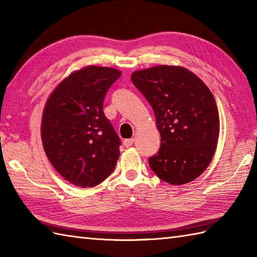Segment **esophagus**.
<instances>
[{"label": "esophagus", "instance_id": "esophagus-1", "mask_svg": "<svg viewBox=\"0 0 257 257\" xmlns=\"http://www.w3.org/2000/svg\"><path fill=\"white\" fill-rule=\"evenodd\" d=\"M134 141L135 139L134 138H130V139H124L123 140V146L127 147V148H129V147H132L134 145Z\"/></svg>", "mask_w": 257, "mask_h": 257}]
</instances>
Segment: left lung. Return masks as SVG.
Segmentation results:
<instances>
[{
    "label": "left lung",
    "mask_w": 257,
    "mask_h": 257,
    "mask_svg": "<svg viewBox=\"0 0 257 257\" xmlns=\"http://www.w3.org/2000/svg\"><path fill=\"white\" fill-rule=\"evenodd\" d=\"M154 109L161 146L151 170L170 184L193 181L210 165L220 133L214 97L198 76L180 66H156L132 75Z\"/></svg>",
    "instance_id": "obj_1"
}]
</instances>
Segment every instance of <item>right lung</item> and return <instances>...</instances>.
Segmentation results:
<instances>
[{"mask_svg":"<svg viewBox=\"0 0 257 257\" xmlns=\"http://www.w3.org/2000/svg\"><path fill=\"white\" fill-rule=\"evenodd\" d=\"M120 75L114 68L87 66L65 78L45 105V154L55 170L77 187H95L116 167L121 141L102 107Z\"/></svg>","mask_w":257,"mask_h":257,"instance_id":"1","label":"right lung"}]
</instances>
